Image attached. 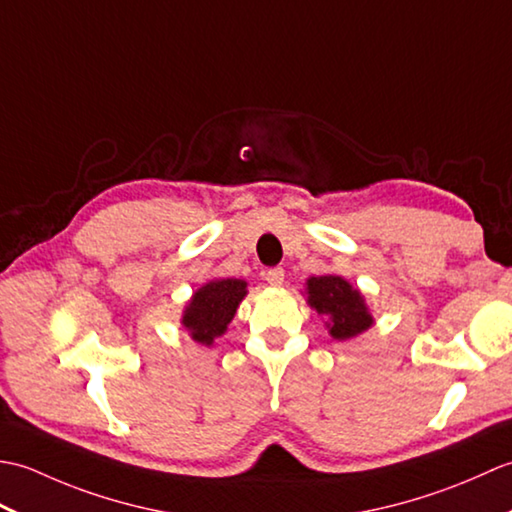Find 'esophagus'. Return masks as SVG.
<instances>
[{"label":"esophagus","instance_id":"esophagus-1","mask_svg":"<svg viewBox=\"0 0 512 512\" xmlns=\"http://www.w3.org/2000/svg\"><path fill=\"white\" fill-rule=\"evenodd\" d=\"M284 279H286L284 268H270L266 273V281L270 286H281V284H284Z\"/></svg>","mask_w":512,"mask_h":512}]
</instances>
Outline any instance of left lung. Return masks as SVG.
<instances>
[{
    "instance_id": "1",
    "label": "left lung",
    "mask_w": 512,
    "mask_h": 512,
    "mask_svg": "<svg viewBox=\"0 0 512 512\" xmlns=\"http://www.w3.org/2000/svg\"><path fill=\"white\" fill-rule=\"evenodd\" d=\"M306 297L308 306L325 317V328L334 341H350L376 323L363 292L341 275L306 279Z\"/></svg>"
}]
</instances>
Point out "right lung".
<instances>
[{"mask_svg":"<svg viewBox=\"0 0 512 512\" xmlns=\"http://www.w3.org/2000/svg\"><path fill=\"white\" fill-rule=\"evenodd\" d=\"M248 295L244 279H211L193 292L182 310V328L200 345L211 347L228 330L239 303Z\"/></svg>","mask_w":512,"mask_h":512,"instance_id":"1","label":"right lung"}]
</instances>
